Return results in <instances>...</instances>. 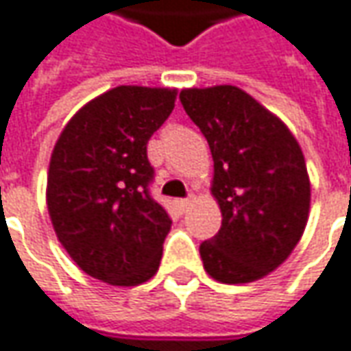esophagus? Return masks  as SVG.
<instances>
[{
  "instance_id": "1",
  "label": "esophagus",
  "mask_w": 351,
  "mask_h": 351,
  "mask_svg": "<svg viewBox=\"0 0 351 351\" xmlns=\"http://www.w3.org/2000/svg\"><path fill=\"white\" fill-rule=\"evenodd\" d=\"M191 204H193V196H191V198H182V200L176 202V206H178L180 213H184L186 208H191Z\"/></svg>"
}]
</instances>
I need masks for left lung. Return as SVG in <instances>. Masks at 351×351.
<instances>
[{
	"label": "left lung",
	"mask_w": 351,
	"mask_h": 351,
	"mask_svg": "<svg viewBox=\"0 0 351 351\" xmlns=\"http://www.w3.org/2000/svg\"><path fill=\"white\" fill-rule=\"evenodd\" d=\"M208 141L222 226L200 244L204 270L222 284L264 278L292 254L310 213L298 141L276 114L232 85L180 91Z\"/></svg>",
	"instance_id": "obj_1"
}]
</instances>
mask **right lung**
I'll return each mask as SVG.
<instances>
[{
	"instance_id": "obj_1",
	"label": "right lung",
	"mask_w": 351,
	"mask_h": 351,
	"mask_svg": "<svg viewBox=\"0 0 351 351\" xmlns=\"http://www.w3.org/2000/svg\"><path fill=\"white\" fill-rule=\"evenodd\" d=\"M176 89L121 85L81 107L59 134L47 210L73 262L113 286L153 278L173 220L151 196L147 143L175 109Z\"/></svg>"
}]
</instances>
